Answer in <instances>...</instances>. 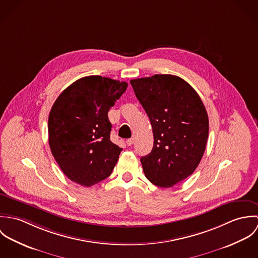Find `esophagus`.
Wrapping results in <instances>:
<instances>
[{"instance_id": "obj_1", "label": "esophagus", "mask_w": 258, "mask_h": 258, "mask_svg": "<svg viewBox=\"0 0 258 258\" xmlns=\"http://www.w3.org/2000/svg\"><path fill=\"white\" fill-rule=\"evenodd\" d=\"M133 143H134V140H133L132 138H131V139H128V140L126 141V144H127L128 146H132Z\"/></svg>"}]
</instances>
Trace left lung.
I'll use <instances>...</instances> for the list:
<instances>
[{
  "instance_id": "obj_1",
  "label": "left lung",
  "mask_w": 258,
  "mask_h": 258,
  "mask_svg": "<svg viewBox=\"0 0 258 258\" xmlns=\"http://www.w3.org/2000/svg\"><path fill=\"white\" fill-rule=\"evenodd\" d=\"M130 83L153 128V149L141 158L143 171L152 184L171 187L190 176L202 160L209 136L206 107L176 75L155 74Z\"/></svg>"
}]
</instances>
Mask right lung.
<instances>
[{"label":"right lung","mask_w":258,"mask_h":258,"mask_svg":"<svg viewBox=\"0 0 258 258\" xmlns=\"http://www.w3.org/2000/svg\"><path fill=\"white\" fill-rule=\"evenodd\" d=\"M128 83L109 77H82L66 88L48 116V143L63 174L91 186L109 177L122 148L110 141L108 111Z\"/></svg>","instance_id":"add662e5"}]
</instances>
